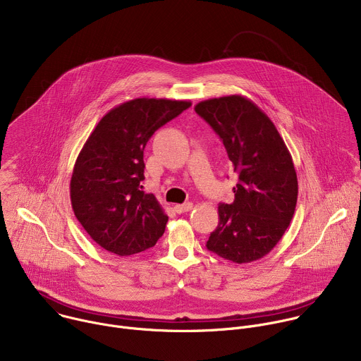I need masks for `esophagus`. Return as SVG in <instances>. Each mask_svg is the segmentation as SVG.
Segmentation results:
<instances>
[{
  "mask_svg": "<svg viewBox=\"0 0 361 361\" xmlns=\"http://www.w3.org/2000/svg\"><path fill=\"white\" fill-rule=\"evenodd\" d=\"M192 207H194L192 202H184V204H176L174 210L181 214V213H187V212L192 210Z\"/></svg>",
  "mask_w": 361,
  "mask_h": 361,
  "instance_id": "esophagus-1",
  "label": "esophagus"
}]
</instances>
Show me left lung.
<instances>
[{
  "label": "left lung",
  "mask_w": 361,
  "mask_h": 361,
  "mask_svg": "<svg viewBox=\"0 0 361 361\" xmlns=\"http://www.w3.org/2000/svg\"><path fill=\"white\" fill-rule=\"evenodd\" d=\"M194 110L219 134L238 176L234 201L219 205L207 248L237 264L259 260L294 216L298 183L291 154L273 121L243 95L205 99Z\"/></svg>",
  "instance_id": "1"
}]
</instances>
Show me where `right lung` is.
<instances>
[{"label": "right lung", "mask_w": 361, "mask_h": 361, "mask_svg": "<svg viewBox=\"0 0 361 361\" xmlns=\"http://www.w3.org/2000/svg\"><path fill=\"white\" fill-rule=\"evenodd\" d=\"M190 101L135 98L110 110L80 151L70 184L77 220L102 248L117 255L141 252L164 234L169 221L157 198L145 194L144 148Z\"/></svg>", "instance_id": "obj_1"}]
</instances>
